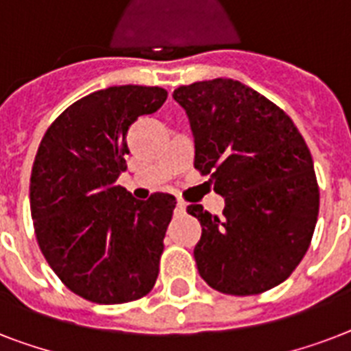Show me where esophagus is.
Returning a JSON list of instances; mask_svg holds the SVG:
<instances>
[{
	"mask_svg": "<svg viewBox=\"0 0 351 351\" xmlns=\"http://www.w3.org/2000/svg\"><path fill=\"white\" fill-rule=\"evenodd\" d=\"M186 208H187V204L184 202V200H178L176 202V215H186Z\"/></svg>",
	"mask_w": 351,
	"mask_h": 351,
	"instance_id": "obj_1",
	"label": "esophagus"
}]
</instances>
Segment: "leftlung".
Instances as JSON below:
<instances>
[{
    "label": "left lung",
    "mask_w": 351,
    "mask_h": 351,
    "mask_svg": "<svg viewBox=\"0 0 351 351\" xmlns=\"http://www.w3.org/2000/svg\"><path fill=\"white\" fill-rule=\"evenodd\" d=\"M195 136V169L226 198L224 217L200 206L195 245L200 277L226 295L264 293L295 271L319 217L313 160L291 118L230 78L180 85L173 93Z\"/></svg>",
    "instance_id": "1"
}]
</instances>
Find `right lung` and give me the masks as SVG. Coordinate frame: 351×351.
<instances>
[{
    "mask_svg": "<svg viewBox=\"0 0 351 351\" xmlns=\"http://www.w3.org/2000/svg\"><path fill=\"white\" fill-rule=\"evenodd\" d=\"M167 90L117 85L74 101L52 121L30 175V213L43 256L73 293L96 304L142 299L158 277L176 200H136L117 186L127 169V131Z\"/></svg>",
    "mask_w": 351,
    "mask_h": 351,
    "instance_id": "1",
    "label": "right lung"
}]
</instances>
